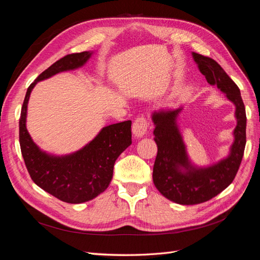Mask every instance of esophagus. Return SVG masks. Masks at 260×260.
Instances as JSON below:
<instances>
[{
	"label": "esophagus",
	"mask_w": 260,
	"mask_h": 260,
	"mask_svg": "<svg viewBox=\"0 0 260 260\" xmlns=\"http://www.w3.org/2000/svg\"><path fill=\"white\" fill-rule=\"evenodd\" d=\"M133 134L136 137H143L148 131V121L145 117H138L133 123Z\"/></svg>",
	"instance_id": "obj_1"
}]
</instances>
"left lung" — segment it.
<instances>
[{"label": "left lung", "instance_id": "1", "mask_svg": "<svg viewBox=\"0 0 260 260\" xmlns=\"http://www.w3.org/2000/svg\"><path fill=\"white\" fill-rule=\"evenodd\" d=\"M192 57L207 81L217 86L234 103L237 125L228 157L210 167L197 168L188 159L177 127L176 118L183 108L152 114L154 142L158 146L152 173L154 186L166 198L181 205L205 203L225 189L239 171L246 145V112L239 87L212 58L195 52Z\"/></svg>", "mask_w": 260, "mask_h": 260}]
</instances>
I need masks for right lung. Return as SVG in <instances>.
I'll list each match as a JSON object with an SVG mask.
<instances>
[{
	"mask_svg": "<svg viewBox=\"0 0 260 260\" xmlns=\"http://www.w3.org/2000/svg\"><path fill=\"white\" fill-rule=\"evenodd\" d=\"M92 52L65 55L42 72L28 87L19 118V144L28 173L40 188L70 204H80L105 191L113 176L116 159L132 144V121L106 126L80 150L56 157L40 150L26 128L28 100L40 80L83 66Z\"/></svg>",
	"mask_w": 260,
	"mask_h": 260,
	"instance_id": "1",
	"label": "right lung"
}]
</instances>
